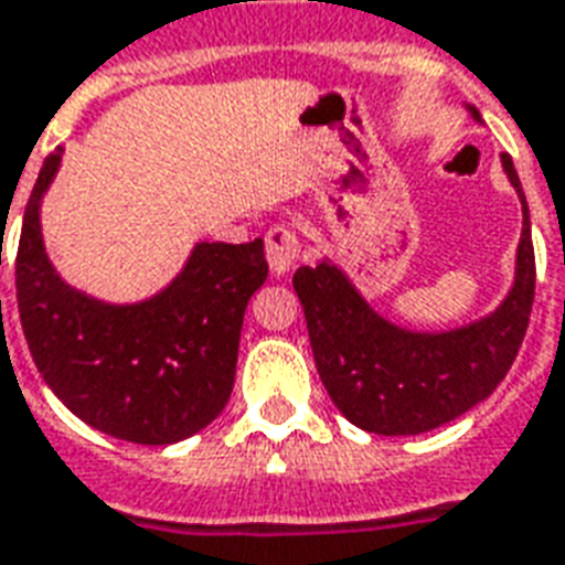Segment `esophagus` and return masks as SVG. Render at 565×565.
<instances>
[{
    "instance_id": "obj_1",
    "label": "esophagus",
    "mask_w": 565,
    "mask_h": 565,
    "mask_svg": "<svg viewBox=\"0 0 565 565\" xmlns=\"http://www.w3.org/2000/svg\"><path fill=\"white\" fill-rule=\"evenodd\" d=\"M299 236H296V230L290 224H275L266 233V260H269L271 271L275 275H284V271H290L299 263Z\"/></svg>"
}]
</instances>
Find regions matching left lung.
Segmentation results:
<instances>
[{
	"label": "left lung",
	"instance_id": "8db88e82",
	"mask_svg": "<svg viewBox=\"0 0 565 565\" xmlns=\"http://www.w3.org/2000/svg\"><path fill=\"white\" fill-rule=\"evenodd\" d=\"M503 167L524 200L509 154H503ZM294 287L317 371L338 411L359 428L386 437L431 431L488 398L527 335L536 294L527 200L515 287L482 323L446 335L404 332L374 315L329 263L296 269Z\"/></svg>",
	"mask_w": 565,
	"mask_h": 565
}]
</instances>
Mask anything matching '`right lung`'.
<instances>
[{
	"label": "right lung",
	"mask_w": 565,
	"mask_h": 565,
	"mask_svg": "<svg viewBox=\"0 0 565 565\" xmlns=\"http://www.w3.org/2000/svg\"><path fill=\"white\" fill-rule=\"evenodd\" d=\"M60 167L50 154L17 245V308L41 377L74 416L143 446L179 443L215 419L236 377L242 320L269 266L263 242H203L185 271L143 305H102L50 266L38 203Z\"/></svg>",
	"instance_id": "add662e5"
}]
</instances>
